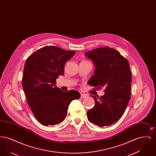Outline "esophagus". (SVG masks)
I'll return each instance as SVG.
<instances>
[{
	"label": "esophagus",
	"instance_id": "esophagus-1",
	"mask_svg": "<svg viewBox=\"0 0 156 156\" xmlns=\"http://www.w3.org/2000/svg\"><path fill=\"white\" fill-rule=\"evenodd\" d=\"M87 97V96L85 95V94H81V98L82 99H83V98H85Z\"/></svg>",
	"mask_w": 156,
	"mask_h": 156
}]
</instances>
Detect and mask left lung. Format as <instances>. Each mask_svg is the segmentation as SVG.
<instances>
[{
  "label": "left lung",
  "mask_w": 156,
  "mask_h": 156,
  "mask_svg": "<svg viewBox=\"0 0 156 156\" xmlns=\"http://www.w3.org/2000/svg\"><path fill=\"white\" fill-rule=\"evenodd\" d=\"M85 54L95 67L88 84L97 89L105 88L104 96L91 95L95 104L87 112L88 118L100 127L111 125L121 118L130 98L132 73L129 62L117 50L108 47Z\"/></svg>",
  "instance_id": "1"
}]
</instances>
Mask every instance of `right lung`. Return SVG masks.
Listing matches in <instances>:
<instances>
[{
  "label": "right lung",
  "mask_w": 156,
  "mask_h": 156,
  "mask_svg": "<svg viewBox=\"0 0 156 156\" xmlns=\"http://www.w3.org/2000/svg\"><path fill=\"white\" fill-rule=\"evenodd\" d=\"M55 46H46L26 59L22 85L29 106L44 126L57 125L67 116L72 101L81 95L76 90L64 92L56 87V79L64 72L66 62L75 54Z\"/></svg>",
  "instance_id": "add662e5"
}]
</instances>
